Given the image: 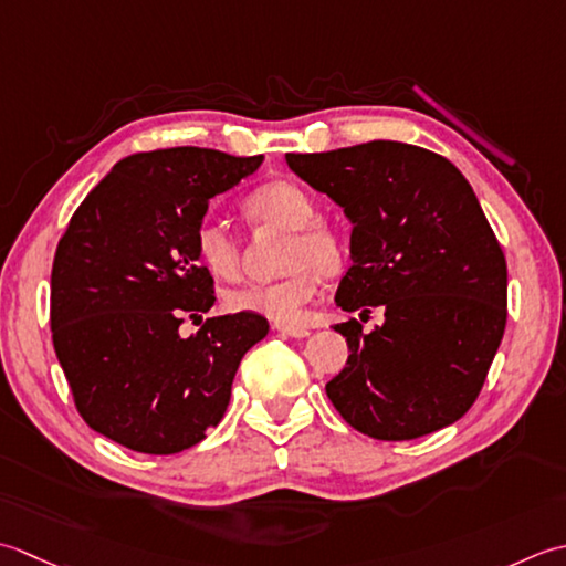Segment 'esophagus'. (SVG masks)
<instances>
[{
    "label": "esophagus",
    "instance_id": "1",
    "mask_svg": "<svg viewBox=\"0 0 566 566\" xmlns=\"http://www.w3.org/2000/svg\"><path fill=\"white\" fill-rule=\"evenodd\" d=\"M275 332H281V334H285V337H293V339L310 337L307 327H295V325H275Z\"/></svg>",
    "mask_w": 566,
    "mask_h": 566
}]
</instances>
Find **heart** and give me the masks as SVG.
<instances>
[{"label": "heart", "instance_id": "heart-1", "mask_svg": "<svg viewBox=\"0 0 566 566\" xmlns=\"http://www.w3.org/2000/svg\"><path fill=\"white\" fill-rule=\"evenodd\" d=\"M253 222L281 227L291 232L285 244L283 269L291 271L273 283H244L227 291L229 313H251L279 325L303 319L305 305L315 297L319 273L332 275L342 269L344 247L339 234L317 219V202L293 180H271L253 190L244 202ZM195 251L202 266L217 279L232 281L239 273V241L219 219H202L195 229Z\"/></svg>", "mask_w": 566, "mask_h": 566}]
</instances>
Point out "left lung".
Listing matches in <instances>:
<instances>
[{"mask_svg":"<svg viewBox=\"0 0 566 566\" xmlns=\"http://www.w3.org/2000/svg\"><path fill=\"white\" fill-rule=\"evenodd\" d=\"M287 168L352 222L334 303L384 307L361 334L334 325L349 359L327 384L332 406L374 440L402 442L457 422L479 396L501 347L509 271L474 190L428 148L368 142L325 154H285Z\"/></svg>","mask_w":566,"mask_h":566,"instance_id":"obj_1","label":"left lung"}]
</instances>
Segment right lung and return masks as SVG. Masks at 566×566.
<instances>
[{
  "mask_svg": "<svg viewBox=\"0 0 566 566\" xmlns=\"http://www.w3.org/2000/svg\"><path fill=\"white\" fill-rule=\"evenodd\" d=\"M263 156L160 148L122 158L57 241L51 273L53 347L92 430L142 454H176L222 420L244 354L269 334L261 315H182L214 305L195 229L214 195Z\"/></svg>",
  "mask_w": 566,
  "mask_h": 566,
  "instance_id": "obj_1",
  "label": "right lung"
}]
</instances>
